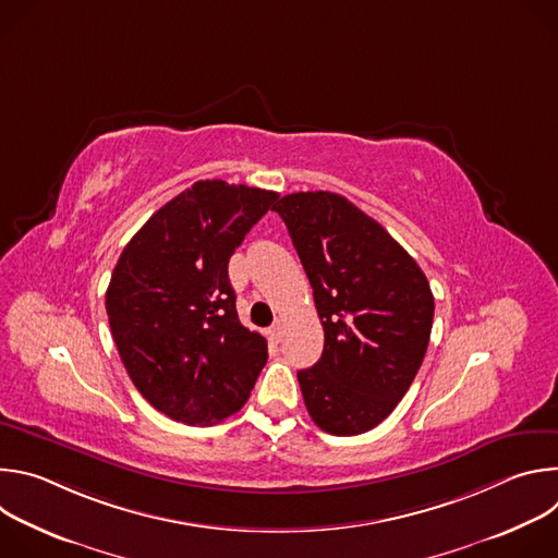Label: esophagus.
<instances>
[{
    "label": "esophagus",
    "instance_id": "34e87169",
    "mask_svg": "<svg viewBox=\"0 0 558 558\" xmlns=\"http://www.w3.org/2000/svg\"><path fill=\"white\" fill-rule=\"evenodd\" d=\"M269 340L271 342H280L282 340V325L276 323L271 329H269Z\"/></svg>",
    "mask_w": 558,
    "mask_h": 558
}]
</instances>
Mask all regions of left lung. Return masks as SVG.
<instances>
[{
  "mask_svg": "<svg viewBox=\"0 0 558 558\" xmlns=\"http://www.w3.org/2000/svg\"><path fill=\"white\" fill-rule=\"evenodd\" d=\"M274 211L289 229L325 329L323 357L298 371L304 407L331 435H362L395 411L424 362L430 284L409 252L340 194H287Z\"/></svg>",
  "mask_w": 558,
  "mask_h": 558,
  "instance_id": "obj_1",
  "label": "left lung"
}]
</instances>
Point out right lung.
Returning <instances> with one entry per match:
<instances>
[{
  "mask_svg": "<svg viewBox=\"0 0 558 558\" xmlns=\"http://www.w3.org/2000/svg\"><path fill=\"white\" fill-rule=\"evenodd\" d=\"M276 192L198 181L132 235L106 291L121 362L145 400L187 426L241 411L267 340L241 325L227 265Z\"/></svg>",
  "mask_w": 558,
  "mask_h": 558,
  "instance_id": "right-lung-1",
  "label": "right lung"
}]
</instances>
